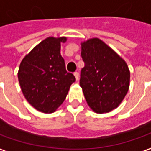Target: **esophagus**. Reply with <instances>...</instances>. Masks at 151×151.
Masks as SVG:
<instances>
[{
	"mask_svg": "<svg viewBox=\"0 0 151 151\" xmlns=\"http://www.w3.org/2000/svg\"><path fill=\"white\" fill-rule=\"evenodd\" d=\"M73 74H74V76H75L76 80H78V78H79V73H78V72H75Z\"/></svg>",
	"mask_w": 151,
	"mask_h": 151,
	"instance_id": "34e87169",
	"label": "esophagus"
}]
</instances>
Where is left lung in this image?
<instances>
[{
	"mask_svg": "<svg viewBox=\"0 0 151 151\" xmlns=\"http://www.w3.org/2000/svg\"><path fill=\"white\" fill-rule=\"evenodd\" d=\"M84 67L80 86L88 106L95 113H109L123 101L129 87L130 73L121 57L99 38L81 43Z\"/></svg>",
	"mask_w": 151,
	"mask_h": 151,
	"instance_id": "left-lung-1",
	"label": "left lung"
}]
</instances>
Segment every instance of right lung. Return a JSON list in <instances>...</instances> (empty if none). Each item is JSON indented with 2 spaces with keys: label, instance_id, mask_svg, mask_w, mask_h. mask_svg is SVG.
<instances>
[{
  "label": "right lung",
  "instance_id": "add662e5",
  "mask_svg": "<svg viewBox=\"0 0 151 151\" xmlns=\"http://www.w3.org/2000/svg\"><path fill=\"white\" fill-rule=\"evenodd\" d=\"M67 37H49L25 56L18 70V81L24 97L37 110L53 113L65 100L73 73L66 71L61 56V43Z\"/></svg>",
  "mask_w": 151,
  "mask_h": 151
}]
</instances>
